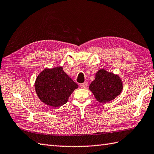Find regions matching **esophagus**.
I'll return each mask as SVG.
<instances>
[{"label": "esophagus", "mask_w": 154, "mask_h": 154, "mask_svg": "<svg viewBox=\"0 0 154 154\" xmlns=\"http://www.w3.org/2000/svg\"><path fill=\"white\" fill-rule=\"evenodd\" d=\"M80 87L81 88H87L88 87V83L87 82H85V83H81V84H80Z\"/></svg>", "instance_id": "1"}]
</instances>
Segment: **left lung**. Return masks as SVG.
Here are the masks:
<instances>
[{
    "instance_id": "left-lung-1",
    "label": "left lung",
    "mask_w": 154,
    "mask_h": 154,
    "mask_svg": "<svg viewBox=\"0 0 154 154\" xmlns=\"http://www.w3.org/2000/svg\"><path fill=\"white\" fill-rule=\"evenodd\" d=\"M96 99L101 103L112 100L120 94L123 83L118 75L109 73L105 69H100L96 74L95 79L89 86Z\"/></svg>"
}]
</instances>
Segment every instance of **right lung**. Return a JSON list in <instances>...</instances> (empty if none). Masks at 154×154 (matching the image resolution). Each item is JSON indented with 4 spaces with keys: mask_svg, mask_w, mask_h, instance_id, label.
Returning <instances> with one entry per match:
<instances>
[{
    "mask_svg": "<svg viewBox=\"0 0 154 154\" xmlns=\"http://www.w3.org/2000/svg\"><path fill=\"white\" fill-rule=\"evenodd\" d=\"M35 87L41 100L55 108L66 103L78 85L64 72L62 67H58L42 71L35 81Z\"/></svg>",
    "mask_w": 154,
    "mask_h": 154,
    "instance_id": "obj_1",
    "label": "right lung"
}]
</instances>
